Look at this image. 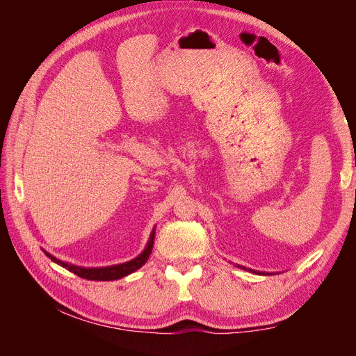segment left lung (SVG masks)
Returning <instances> with one entry per match:
<instances>
[{"label":"left lung","mask_w":356,"mask_h":356,"mask_svg":"<svg viewBox=\"0 0 356 356\" xmlns=\"http://www.w3.org/2000/svg\"><path fill=\"white\" fill-rule=\"evenodd\" d=\"M236 267H239V268H242V270H248V272H251V273H257V275H268V273H264V272H257V270H251V268H246L245 266H239V264H236Z\"/></svg>","instance_id":"obj_1"}]
</instances>
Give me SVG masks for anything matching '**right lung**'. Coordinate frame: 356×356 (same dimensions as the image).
Listing matches in <instances>:
<instances>
[{
    "label": "right lung",
    "instance_id": "add662e5",
    "mask_svg": "<svg viewBox=\"0 0 356 356\" xmlns=\"http://www.w3.org/2000/svg\"><path fill=\"white\" fill-rule=\"evenodd\" d=\"M154 234H156V225L153 232L149 233V239L144 248V251L139 254L138 257L132 258L131 261H126V263H120V264H114V266H106V267H81V266H75V264H70L59 260L55 255H51L50 252L42 250L50 260L53 263H56L59 266H62L63 268H67V270L72 272L74 275H77L83 279H89V281H117V279L124 277L127 275H131L134 272H136L138 268H141L147 260L149 254H152L153 250V245H154Z\"/></svg>",
    "mask_w": 356,
    "mask_h": 356
}]
</instances>
